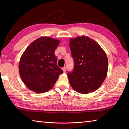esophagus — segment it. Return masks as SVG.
I'll return each mask as SVG.
<instances>
[{"label":"esophagus","mask_w":129,"mask_h":129,"mask_svg":"<svg viewBox=\"0 0 129 129\" xmlns=\"http://www.w3.org/2000/svg\"><path fill=\"white\" fill-rule=\"evenodd\" d=\"M62 71H63V72H66V67H63L62 68Z\"/></svg>","instance_id":"1"}]
</instances>
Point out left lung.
Segmentation results:
<instances>
[{"label": "left lung", "instance_id": "obj_1", "mask_svg": "<svg viewBox=\"0 0 129 129\" xmlns=\"http://www.w3.org/2000/svg\"><path fill=\"white\" fill-rule=\"evenodd\" d=\"M69 46L74 67L68 76L71 86L81 94L95 91L103 84L108 69L105 52L88 37L70 39Z\"/></svg>", "mask_w": 129, "mask_h": 129}]
</instances>
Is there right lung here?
Returning a JSON list of instances; mask_svg holds the SVG:
<instances>
[{
	"label": "right lung",
	"mask_w": 129,
	"mask_h": 129,
	"mask_svg": "<svg viewBox=\"0 0 129 129\" xmlns=\"http://www.w3.org/2000/svg\"><path fill=\"white\" fill-rule=\"evenodd\" d=\"M60 40L42 37L26 48L19 63V71L23 83L37 93L49 91L53 87L60 74L54 51Z\"/></svg>",
	"instance_id": "add662e5"
}]
</instances>
